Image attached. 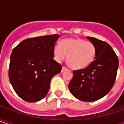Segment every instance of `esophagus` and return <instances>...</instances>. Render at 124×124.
Listing matches in <instances>:
<instances>
[{"mask_svg": "<svg viewBox=\"0 0 124 124\" xmlns=\"http://www.w3.org/2000/svg\"><path fill=\"white\" fill-rule=\"evenodd\" d=\"M67 69H67V68H66V66H62V72H64V70H67Z\"/></svg>", "mask_w": 124, "mask_h": 124, "instance_id": "esophagus-1", "label": "esophagus"}]
</instances>
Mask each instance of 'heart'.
Segmentation results:
<instances>
[{
	"mask_svg": "<svg viewBox=\"0 0 124 124\" xmlns=\"http://www.w3.org/2000/svg\"><path fill=\"white\" fill-rule=\"evenodd\" d=\"M95 54L96 49L92 42L77 38L64 39L60 45H56L54 49V57L57 61L61 62L67 55V64L75 70L89 66L93 62Z\"/></svg>",
	"mask_w": 124,
	"mask_h": 124,
	"instance_id": "1",
	"label": "heart"
}]
</instances>
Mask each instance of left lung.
Here are the masks:
<instances>
[{
    "label": "left lung",
    "mask_w": 124,
    "mask_h": 124,
    "mask_svg": "<svg viewBox=\"0 0 124 124\" xmlns=\"http://www.w3.org/2000/svg\"><path fill=\"white\" fill-rule=\"evenodd\" d=\"M96 49L95 60L84 69L73 70L69 88L83 101L100 100L108 93L115 82L119 60L112 47L104 41L87 37Z\"/></svg>",
    "instance_id": "left-lung-1"
}]
</instances>
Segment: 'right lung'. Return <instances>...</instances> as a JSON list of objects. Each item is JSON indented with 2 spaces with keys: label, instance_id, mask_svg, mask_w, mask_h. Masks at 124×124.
Listing matches in <instances>:
<instances>
[{
  "label": "right lung",
  "instance_id": "obj_1",
  "mask_svg": "<svg viewBox=\"0 0 124 124\" xmlns=\"http://www.w3.org/2000/svg\"><path fill=\"white\" fill-rule=\"evenodd\" d=\"M59 35L25 39L13 49L9 79L16 94L28 102H36L48 93L50 82L62 66L54 60Z\"/></svg>",
  "mask_w": 124,
  "mask_h": 124
}]
</instances>
